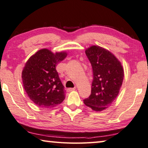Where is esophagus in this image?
<instances>
[{
	"label": "esophagus",
	"mask_w": 148,
	"mask_h": 148,
	"mask_svg": "<svg viewBox=\"0 0 148 148\" xmlns=\"http://www.w3.org/2000/svg\"><path fill=\"white\" fill-rule=\"evenodd\" d=\"M75 88H67V91H68V92H71V91L74 90Z\"/></svg>",
	"instance_id": "esophagus-1"
}]
</instances>
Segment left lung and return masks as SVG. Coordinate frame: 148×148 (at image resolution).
I'll use <instances>...</instances> for the list:
<instances>
[{"label":"left lung","instance_id":"8db88e82","mask_svg":"<svg viewBox=\"0 0 148 148\" xmlns=\"http://www.w3.org/2000/svg\"><path fill=\"white\" fill-rule=\"evenodd\" d=\"M92 69L93 79L89 97L83 101L94 111L111 106L119 95L123 79V69L118 59L106 49L92 46L85 50Z\"/></svg>","mask_w":148,"mask_h":148}]
</instances>
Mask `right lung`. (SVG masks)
I'll return each mask as SVG.
<instances>
[{"mask_svg": "<svg viewBox=\"0 0 148 148\" xmlns=\"http://www.w3.org/2000/svg\"><path fill=\"white\" fill-rule=\"evenodd\" d=\"M66 52L53 53L44 48L32 56L22 72L23 86L29 98L37 106L51 108L62 103L65 90L56 69L66 58Z\"/></svg>", "mask_w": 148, "mask_h": 148, "instance_id": "add662e5", "label": "right lung"}]
</instances>
